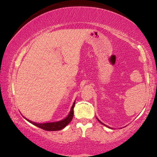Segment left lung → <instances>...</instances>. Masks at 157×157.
<instances>
[{
  "label": "left lung",
  "mask_w": 157,
  "mask_h": 157,
  "mask_svg": "<svg viewBox=\"0 0 157 157\" xmlns=\"http://www.w3.org/2000/svg\"><path fill=\"white\" fill-rule=\"evenodd\" d=\"M98 121H99L101 124H103V125H105V124H103V123H102V122H101V121H99V120H98ZM105 126H106V125H105ZM108 127H109V126H108ZM109 128H110V127H109Z\"/></svg>",
  "instance_id": "left-lung-1"
}]
</instances>
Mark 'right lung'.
Instances as JSON below:
<instances>
[{"mask_svg": "<svg viewBox=\"0 0 157 157\" xmlns=\"http://www.w3.org/2000/svg\"><path fill=\"white\" fill-rule=\"evenodd\" d=\"M75 105V101L74 104H73V106L71 107V111L69 114L68 115V117L65 118V119L61 120V121H56V122H51V123H44V124H37L35 123V122H33L30 120L25 119L27 120L28 121H29L30 123H31L33 125H35L38 127H39L42 129L46 130V131H59L61 130L62 128L66 127V126L68 125V124L73 119V117H74V108Z\"/></svg>", "mask_w": 157, "mask_h": 157, "instance_id": "right-lung-1", "label": "right lung"}]
</instances>
